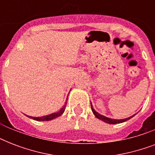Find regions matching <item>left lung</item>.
Wrapping results in <instances>:
<instances>
[{
    "label": "left lung",
    "mask_w": 155,
    "mask_h": 155,
    "mask_svg": "<svg viewBox=\"0 0 155 155\" xmlns=\"http://www.w3.org/2000/svg\"><path fill=\"white\" fill-rule=\"evenodd\" d=\"M91 107H92V113H93V114H94L96 117H97L98 119H100V120H103V121H104V122L106 123H108V124H113V125H114V124H117V123H121V122H124V121H126V120H130V118H132L134 116H132V117H130L128 118H125V119H120V120H117V119H112V118H108V117H104V116L101 115V114H100L99 113H97V111L94 110V108H92V103H91Z\"/></svg>",
    "instance_id": "1"
}]
</instances>
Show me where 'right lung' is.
Here are the masks:
<instances>
[{
  "label": "right lung",
  "instance_id": "obj_1",
  "mask_svg": "<svg viewBox=\"0 0 155 155\" xmlns=\"http://www.w3.org/2000/svg\"><path fill=\"white\" fill-rule=\"evenodd\" d=\"M66 104H67V102L65 103V105L63 106V108H61L60 110L58 111V112H57V113H51V114H50V115L44 116V117H30L32 118V119H34V120H39V121H41V120L43 121V120H53V119H54V118L58 117H59V116H61L62 114H63L64 110H65Z\"/></svg>",
  "mask_w": 155,
  "mask_h": 155
}]
</instances>
